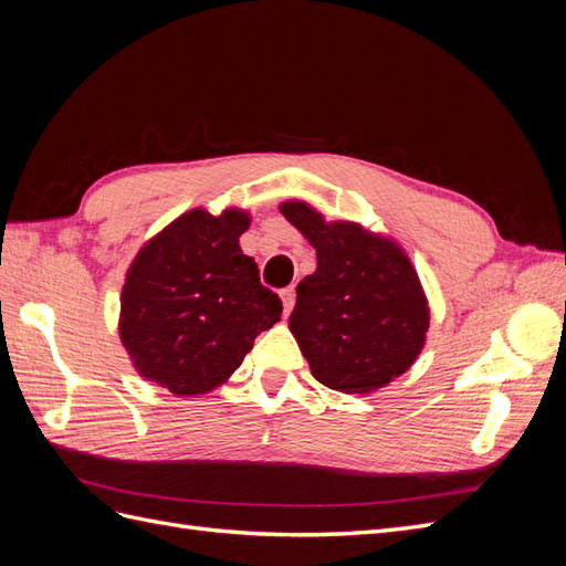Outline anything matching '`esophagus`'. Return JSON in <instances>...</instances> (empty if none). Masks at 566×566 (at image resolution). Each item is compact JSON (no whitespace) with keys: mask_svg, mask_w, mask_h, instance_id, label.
Segmentation results:
<instances>
[{"mask_svg":"<svg viewBox=\"0 0 566 566\" xmlns=\"http://www.w3.org/2000/svg\"><path fill=\"white\" fill-rule=\"evenodd\" d=\"M281 300H283L285 314L293 312V306H295V287H283V290H281Z\"/></svg>","mask_w":566,"mask_h":566,"instance_id":"1","label":"esophagus"}]
</instances>
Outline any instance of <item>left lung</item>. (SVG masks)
<instances>
[{
	"label": "left lung",
	"instance_id": "1",
	"mask_svg": "<svg viewBox=\"0 0 566 566\" xmlns=\"http://www.w3.org/2000/svg\"><path fill=\"white\" fill-rule=\"evenodd\" d=\"M281 212L316 248V271L300 281L290 314V331L314 378L345 394L399 378L430 328V310L408 256L358 224H325L306 202H283Z\"/></svg>",
	"mask_w": 566,
	"mask_h": 566
}]
</instances>
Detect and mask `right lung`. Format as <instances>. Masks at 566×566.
<instances>
[{
    "label": "right lung",
    "instance_id": "add662e5",
    "mask_svg": "<svg viewBox=\"0 0 566 566\" xmlns=\"http://www.w3.org/2000/svg\"><path fill=\"white\" fill-rule=\"evenodd\" d=\"M248 224L241 210H191L146 243L127 271L119 337L136 370L179 397L224 382L254 337L281 318L279 295L238 245Z\"/></svg>",
    "mask_w": 566,
    "mask_h": 566
}]
</instances>
